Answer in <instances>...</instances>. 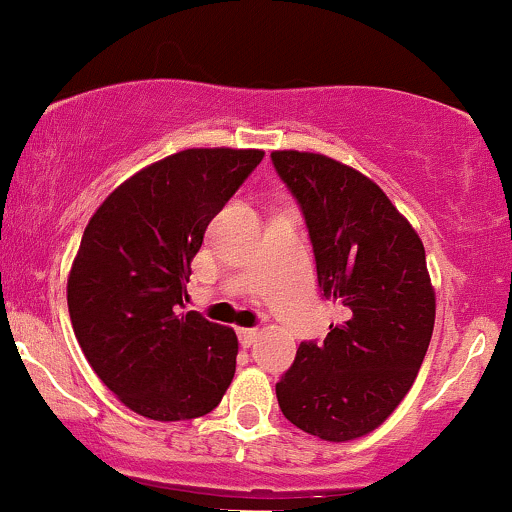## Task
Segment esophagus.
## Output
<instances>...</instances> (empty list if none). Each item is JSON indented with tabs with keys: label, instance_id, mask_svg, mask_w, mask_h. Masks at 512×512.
Listing matches in <instances>:
<instances>
[{
	"label": "esophagus",
	"instance_id": "obj_1",
	"mask_svg": "<svg viewBox=\"0 0 512 512\" xmlns=\"http://www.w3.org/2000/svg\"><path fill=\"white\" fill-rule=\"evenodd\" d=\"M258 336H261V331H258V329H239V341H241V346H244V348L254 346V341Z\"/></svg>",
	"mask_w": 512,
	"mask_h": 512
}]
</instances>
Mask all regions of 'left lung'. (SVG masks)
Segmentation results:
<instances>
[{"label": "left lung", "mask_w": 512, "mask_h": 512, "mask_svg": "<svg viewBox=\"0 0 512 512\" xmlns=\"http://www.w3.org/2000/svg\"><path fill=\"white\" fill-rule=\"evenodd\" d=\"M275 171L300 203L326 300L346 309L324 343H300L275 384L292 426L329 442L380 428L409 394L433 336L435 290L423 241L387 193L353 166L278 149Z\"/></svg>", "instance_id": "left-lung-1"}]
</instances>
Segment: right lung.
Returning a JSON list of instances; mask_svg holds the SVG:
<instances>
[{
  "mask_svg": "<svg viewBox=\"0 0 512 512\" xmlns=\"http://www.w3.org/2000/svg\"><path fill=\"white\" fill-rule=\"evenodd\" d=\"M261 159V149H183L120 183L84 229L67 278L74 336L140 416L191 421L232 384L237 333L183 312V297L210 220Z\"/></svg>",
  "mask_w": 512,
  "mask_h": 512,
  "instance_id": "1",
  "label": "right lung"
}]
</instances>
